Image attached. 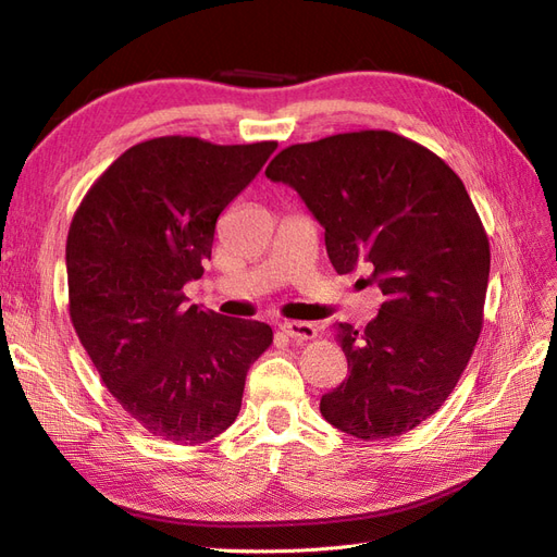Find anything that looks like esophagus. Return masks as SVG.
<instances>
[{
  "instance_id": "1",
  "label": "esophagus",
  "mask_w": 557,
  "mask_h": 557,
  "mask_svg": "<svg viewBox=\"0 0 557 557\" xmlns=\"http://www.w3.org/2000/svg\"><path fill=\"white\" fill-rule=\"evenodd\" d=\"M281 332L285 336H290V339L309 342V339H313V336H315V325L301 323V320H285V323H281Z\"/></svg>"
}]
</instances>
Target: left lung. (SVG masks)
Here are the masks:
<instances>
[{
	"label": "left lung",
	"instance_id": "obj_1",
	"mask_svg": "<svg viewBox=\"0 0 557 557\" xmlns=\"http://www.w3.org/2000/svg\"><path fill=\"white\" fill-rule=\"evenodd\" d=\"M264 174L295 188L325 227L336 274L364 267L383 293L364 330L336 325L348 379L320 413L364 442L413 430L458 385L483 327L491 244L465 183L387 129L293 144Z\"/></svg>",
	"mask_w": 557,
	"mask_h": 557
}]
</instances>
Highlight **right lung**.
I'll return each mask as SVG.
<instances>
[{
  "mask_svg": "<svg viewBox=\"0 0 557 557\" xmlns=\"http://www.w3.org/2000/svg\"><path fill=\"white\" fill-rule=\"evenodd\" d=\"M158 137L127 148L66 234L70 318L115 401L158 440L211 442L239 416L250 364L272 346L258 320L188 307L218 215L276 150Z\"/></svg>",
  "mask_w": 557,
  "mask_h": 557,
  "instance_id": "1",
  "label": "right lung"
}]
</instances>
